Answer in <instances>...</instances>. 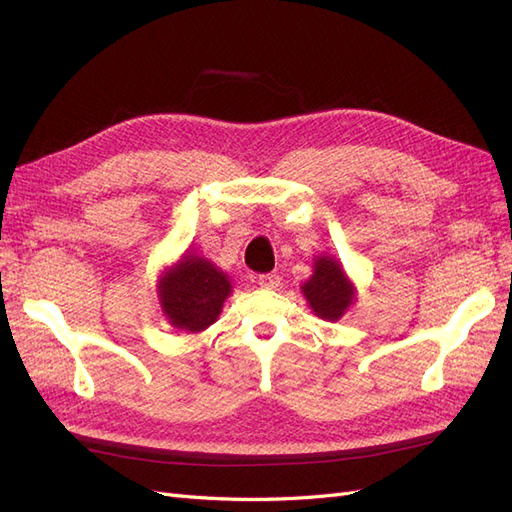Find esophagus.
I'll use <instances>...</instances> for the list:
<instances>
[{
  "instance_id": "34e87169",
  "label": "esophagus",
  "mask_w": 512,
  "mask_h": 512,
  "mask_svg": "<svg viewBox=\"0 0 512 512\" xmlns=\"http://www.w3.org/2000/svg\"><path fill=\"white\" fill-rule=\"evenodd\" d=\"M258 286L260 288H267V290H273V288L280 286V275L262 273V275H258Z\"/></svg>"
}]
</instances>
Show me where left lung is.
I'll return each instance as SVG.
<instances>
[{"mask_svg":"<svg viewBox=\"0 0 512 512\" xmlns=\"http://www.w3.org/2000/svg\"><path fill=\"white\" fill-rule=\"evenodd\" d=\"M314 314L322 320H339L354 303V286L346 277L339 260L318 256L314 260V275L301 286Z\"/></svg>","mask_w":512,"mask_h":512,"instance_id":"1","label":"left lung"}]
</instances>
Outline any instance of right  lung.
Segmentation results:
<instances>
[{
	"label": "right lung",
	"mask_w": 512,
	"mask_h": 512,
	"mask_svg": "<svg viewBox=\"0 0 512 512\" xmlns=\"http://www.w3.org/2000/svg\"><path fill=\"white\" fill-rule=\"evenodd\" d=\"M230 292L228 275L196 254H185L175 267L164 271L158 282V297L166 320L175 329L188 333H200L211 327Z\"/></svg>",
	"instance_id": "obj_1"
}]
</instances>
